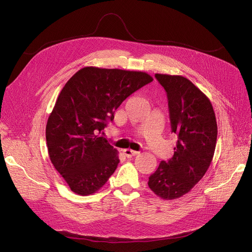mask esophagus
<instances>
[{
  "label": "esophagus",
  "mask_w": 252,
  "mask_h": 252,
  "mask_svg": "<svg viewBox=\"0 0 252 252\" xmlns=\"http://www.w3.org/2000/svg\"><path fill=\"white\" fill-rule=\"evenodd\" d=\"M123 154L127 158H131V157H134V156H138L139 151H134V150H131V149H124Z\"/></svg>",
  "instance_id": "obj_1"
}]
</instances>
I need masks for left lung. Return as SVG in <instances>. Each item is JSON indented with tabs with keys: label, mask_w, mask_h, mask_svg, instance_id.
<instances>
[{
	"label": "left lung",
	"mask_w": 252,
	"mask_h": 252,
	"mask_svg": "<svg viewBox=\"0 0 252 252\" xmlns=\"http://www.w3.org/2000/svg\"><path fill=\"white\" fill-rule=\"evenodd\" d=\"M168 97L171 132L178 136L173 157L159 163L149 188L163 200L179 199L200 182L216 150L218 125L211 102L182 75L156 73Z\"/></svg>",
	"instance_id": "8db88e82"
}]
</instances>
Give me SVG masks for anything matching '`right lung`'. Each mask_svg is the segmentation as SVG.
<instances>
[{
    "instance_id": "1",
    "label": "right lung",
    "mask_w": 252,
    "mask_h": 252,
    "mask_svg": "<svg viewBox=\"0 0 252 252\" xmlns=\"http://www.w3.org/2000/svg\"><path fill=\"white\" fill-rule=\"evenodd\" d=\"M154 81L143 71L84 67L67 81L46 125L50 161L80 195L100 190L117 169L119 152L100 135L126 97Z\"/></svg>"
}]
</instances>
